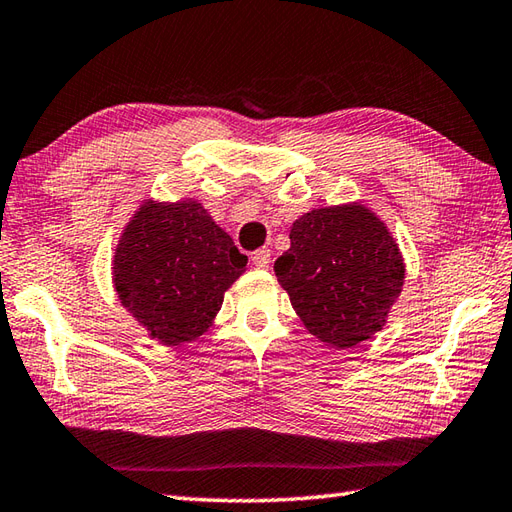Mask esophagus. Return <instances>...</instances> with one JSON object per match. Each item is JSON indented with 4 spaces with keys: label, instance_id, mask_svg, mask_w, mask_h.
<instances>
[{
    "label": "esophagus",
    "instance_id": "obj_1",
    "mask_svg": "<svg viewBox=\"0 0 512 512\" xmlns=\"http://www.w3.org/2000/svg\"><path fill=\"white\" fill-rule=\"evenodd\" d=\"M253 264L257 268H268L270 266V250L268 248H259L253 253Z\"/></svg>",
    "mask_w": 512,
    "mask_h": 512
}]
</instances>
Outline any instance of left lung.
I'll use <instances>...</instances> for the list:
<instances>
[{
  "instance_id": "8db88e82",
  "label": "left lung",
  "mask_w": 512,
  "mask_h": 512,
  "mask_svg": "<svg viewBox=\"0 0 512 512\" xmlns=\"http://www.w3.org/2000/svg\"><path fill=\"white\" fill-rule=\"evenodd\" d=\"M404 273L393 235L362 204L302 215L290 228V248L275 262L299 319L335 348H355L382 330Z\"/></svg>"
}]
</instances>
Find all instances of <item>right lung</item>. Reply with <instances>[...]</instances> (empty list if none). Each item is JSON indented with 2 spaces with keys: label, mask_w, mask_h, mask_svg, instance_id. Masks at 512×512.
Listing matches in <instances>:
<instances>
[{
  "label": "right lung",
  "mask_w": 512,
  "mask_h": 512,
  "mask_svg": "<svg viewBox=\"0 0 512 512\" xmlns=\"http://www.w3.org/2000/svg\"><path fill=\"white\" fill-rule=\"evenodd\" d=\"M246 262L199 202H144L119 237L113 282L150 337L179 346L206 333Z\"/></svg>",
  "instance_id": "right-lung-1"
}]
</instances>
